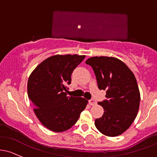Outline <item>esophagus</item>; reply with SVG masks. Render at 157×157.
I'll return each mask as SVG.
<instances>
[{"label": "esophagus", "mask_w": 157, "mask_h": 157, "mask_svg": "<svg viewBox=\"0 0 157 157\" xmlns=\"http://www.w3.org/2000/svg\"><path fill=\"white\" fill-rule=\"evenodd\" d=\"M89 103H90V105H91V106H93V105H95V104H96V101L95 99H90L89 100Z\"/></svg>", "instance_id": "34e87169"}]
</instances>
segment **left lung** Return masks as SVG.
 Returning <instances> with one entry per match:
<instances>
[{
    "mask_svg": "<svg viewBox=\"0 0 157 157\" xmlns=\"http://www.w3.org/2000/svg\"><path fill=\"white\" fill-rule=\"evenodd\" d=\"M86 64L93 69L98 89L106 91V99L98 102L104 114L95 120V126L107 136L121 135L133 123L139 108L141 98L134 74L113 57H91Z\"/></svg>",
    "mask_w": 157,
    "mask_h": 157,
    "instance_id": "left-lung-1",
    "label": "left lung"
}]
</instances>
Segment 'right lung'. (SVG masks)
Masks as SVG:
<instances>
[{
	"label": "right lung",
	"mask_w": 157,
	"mask_h": 157,
	"mask_svg": "<svg viewBox=\"0 0 157 157\" xmlns=\"http://www.w3.org/2000/svg\"><path fill=\"white\" fill-rule=\"evenodd\" d=\"M85 56L56 55L45 59L31 74L28 95L36 116L49 130L61 132L77 123L88 101L67 96L71 74Z\"/></svg>",
	"instance_id": "right-lung-1"
}]
</instances>
